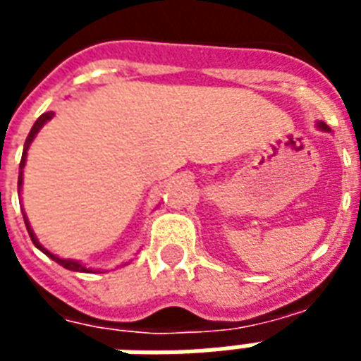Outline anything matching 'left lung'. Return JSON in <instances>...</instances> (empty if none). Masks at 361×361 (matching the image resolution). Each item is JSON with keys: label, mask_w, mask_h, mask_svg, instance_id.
<instances>
[{"label": "left lung", "mask_w": 361, "mask_h": 361, "mask_svg": "<svg viewBox=\"0 0 361 361\" xmlns=\"http://www.w3.org/2000/svg\"><path fill=\"white\" fill-rule=\"evenodd\" d=\"M317 126L322 128V130H329V128H327V124H323V122H319V124H317Z\"/></svg>", "instance_id": "obj_1"}]
</instances>
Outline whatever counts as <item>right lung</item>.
Listing matches in <instances>:
<instances>
[{
	"mask_svg": "<svg viewBox=\"0 0 361 361\" xmlns=\"http://www.w3.org/2000/svg\"><path fill=\"white\" fill-rule=\"evenodd\" d=\"M51 116H53V113H44V114H42V116H39L38 120H36V122H34V126H32L30 133H28V137H26V145H24L23 159H20V168H24V162H26V151H28V145H30V141L34 140V137H36V133H38L39 130H42V126H44L45 122L51 118ZM20 185H23V172L18 173V188H20ZM24 224H26V229H28V235H30L32 243H34V245H36V247H38L39 250H44L45 255L49 256L51 260H55V262H57V264H61L63 268L72 269V271H90V269L85 268V266H82V264L72 262V260H63V258H59V256L51 255L49 250H45V248L42 247V245H39V243H38V239H36V235L32 233V229H30V226H28V220H26V216H24Z\"/></svg>",
	"mask_w": 361,
	"mask_h": 361,
	"instance_id": "right-lung-1",
	"label": "right lung"
}]
</instances>
